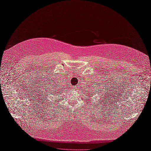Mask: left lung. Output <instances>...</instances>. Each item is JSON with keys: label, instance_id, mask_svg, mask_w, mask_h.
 <instances>
[{"label": "left lung", "instance_id": "obj_1", "mask_svg": "<svg viewBox=\"0 0 151 151\" xmlns=\"http://www.w3.org/2000/svg\"><path fill=\"white\" fill-rule=\"evenodd\" d=\"M91 95H92V94H91Z\"/></svg>", "mask_w": 151, "mask_h": 151}]
</instances>
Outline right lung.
<instances>
[{
	"instance_id": "obj_1",
	"label": "right lung",
	"mask_w": 151,
	"mask_h": 151,
	"mask_svg": "<svg viewBox=\"0 0 151 151\" xmlns=\"http://www.w3.org/2000/svg\"><path fill=\"white\" fill-rule=\"evenodd\" d=\"M53 88H55V89H54V92H51V93H51V92H50V96H53V95L54 94H57V93L58 94H59V92L62 91L63 88H61V89H59V90H57V88H55V87L54 88L53 87V88H52V89H53ZM52 91H53V90H52ZM55 96H56V95H55Z\"/></svg>"
}]
</instances>
